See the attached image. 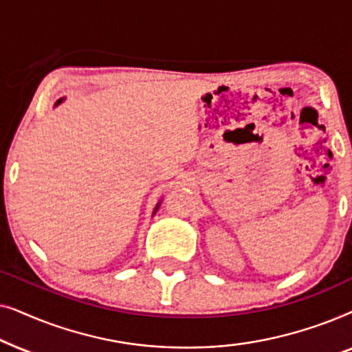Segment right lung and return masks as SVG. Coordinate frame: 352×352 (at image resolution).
Instances as JSON below:
<instances>
[{"mask_svg":"<svg viewBox=\"0 0 352 352\" xmlns=\"http://www.w3.org/2000/svg\"><path fill=\"white\" fill-rule=\"evenodd\" d=\"M62 102V99H59V100H57V102H56V105H59ZM157 208H158V206H157ZM157 208H155V211H157Z\"/></svg>","mask_w":352,"mask_h":352,"instance_id":"obj_1","label":"right lung"}]
</instances>
